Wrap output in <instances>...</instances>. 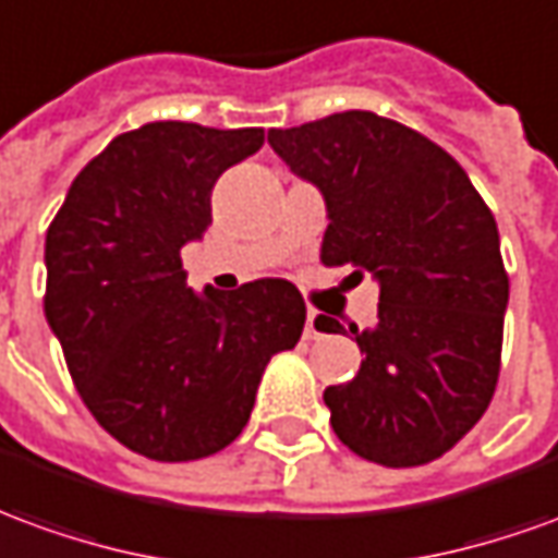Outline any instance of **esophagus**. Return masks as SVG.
I'll return each instance as SVG.
<instances>
[{"instance_id": "1", "label": "esophagus", "mask_w": 558, "mask_h": 558, "mask_svg": "<svg viewBox=\"0 0 558 558\" xmlns=\"http://www.w3.org/2000/svg\"><path fill=\"white\" fill-rule=\"evenodd\" d=\"M305 338H319V317H317V311H307Z\"/></svg>"}]
</instances>
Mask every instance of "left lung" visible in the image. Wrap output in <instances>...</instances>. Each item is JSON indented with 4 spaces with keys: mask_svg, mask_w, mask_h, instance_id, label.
I'll return each instance as SVG.
<instances>
[{
    "mask_svg": "<svg viewBox=\"0 0 558 558\" xmlns=\"http://www.w3.org/2000/svg\"><path fill=\"white\" fill-rule=\"evenodd\" d=\"M268 144L326 198L323 266L380 287L377 326L350 329L360 372L323 392L335 435L377 465H426L496 392L508 307L496 217L444 147L372 111L268 130ZM341 329L319 317V332Z\"/></svg>",
    "mask_w": 558,
    "mask_h": 558,
    "instance_id": "8db88e82",
    "label": "left lung"
}]
</instances>
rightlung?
I'll use <instances>...</instances> for the list:
<instances>
[{"label": "right lung", "mask_w": 558, "mask_h": 558, "mask_svg": "<svg viewBox=\"0 0 558 558\" xmlns=\"http://www.w3.org/2000/svg\"><path fill=\"white\" fill-rule=\"evenodd\" d=\"M263 142V130L144 123L89 159L48 229V326L89 414L147 459L229 447L268 360L305 329L290 280L198 295L181 266V247L211 226L217 178Z\"/></svg>", "instance_id": "right-lung-1"}]
</instances>
